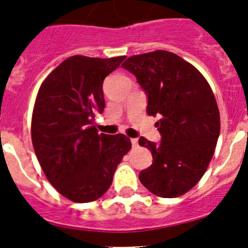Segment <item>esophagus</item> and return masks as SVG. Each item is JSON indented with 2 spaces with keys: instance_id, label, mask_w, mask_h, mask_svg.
<instances>
[{
  "instance_id": "34e87169",
  "label": "esophagus",
  "mask_w": 248,
  "mask_h": 248,
  "mask_svg": "<svg viewBox=\"0 0 248 248\" xmlns=\"http://www.w3.org/2000/svg\"><path fill=\"white\" fill-rule=\"evenodd\" d=\"M131 142H132V146H133V147L138 146V139H137V138H132Z\"/></svg>"
}]
</instances>
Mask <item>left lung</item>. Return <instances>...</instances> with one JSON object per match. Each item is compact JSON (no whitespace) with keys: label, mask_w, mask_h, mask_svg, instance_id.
Listing matches in <instances>:
<instances>
[{"label":"left lung","mask_w":248,"mask_h":248,"mask_svg":"<svg viewBox=\"0 0 248 248\" xmlns=\"http://www.w3.org/2000/svg\"><path fill=\"white\" fill-rule=\"evenodd\" d=\"M131 72L147 97V115L158 116L161 142L139 138L152 154V164L139 180L151 193L176 198L198 184L214 156L219 137V111L201 72L172 52L157 50L128 57Z\"/></svg>","instance_id":"obj_1"}]
</instances>
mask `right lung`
Returning a JSON list of instances; mask_svg holds the SVG:
<instances>
[{
    "mask_svg": "<svg viewBox=\"0 0 248 248\" xmlns=\"http://www.w3.org/2000/svg\"><path fill=\"white\" fill-rule=\"evenodd\" d=\"M124 56L76 55L57 66L39 87L32 114V144L39 164L60 194L76 202L101 198L122 157L131 149L124 134L98 133L103 81Z\"/></svg>",
    "mask_w": 248,
    "mask_h": 248,
    "instance_id": "1",
    "label": "right lung"
}]
</instances>
